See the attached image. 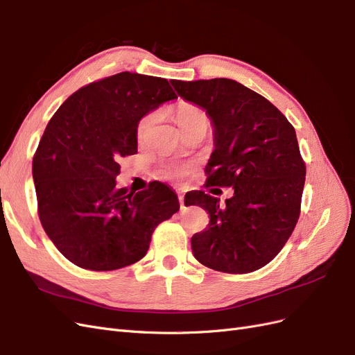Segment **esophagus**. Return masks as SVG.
<instances>
[{
  "label": "esophagus",
  "instance_id": "34e87169",
  "mask_svg": "<svg viewBox=\"0 0 355 355\" xmlns=\"http://www.w3.org/2000/svg\"><path fill=\"white\" fill-rule=\"evenodd\" d=\"M179 204H180V209L185 207V204H184V194H182V192H179Z\"/></svg>",
  "mask_w": 355,
  "mask_h": 355
}]
</instances>
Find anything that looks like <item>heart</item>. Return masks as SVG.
Instances as JSON below:
<instances>
[{"label": "heart", "mask_w": 355, "mask_h": 355, "mask_svg": "<svg viewBox=\"0 0 355 355\" xmlns=\"http://www.w3.org/2000/svg\"><path fill=\"white\" fill-rule=\"evenodd\" d=\"M176 120H178L180 130H182V128L191 125V124H194V123H201V121L209 123L206 112H204L200 108H197V106H194V105H189V103H184V105L179 106ZM153 121H154V115H148V116L144 118L141 124H139V128H137L139 139H142L146 135V132L149 130V127H151ZM187 171H188V166L170 164V166L166 167L164 175L167 178H180V176H184Z\"/></svg>", "instance_id": "obj_1"}]
</instances>
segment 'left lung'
Segmentation results:
<instances>
[{
    "instance_id": "8db88e82",
    "label": "left lung",
    "mask_w": 355,
    "mask_h": 355,
    "mask_svg": "<svg viewBox=\"0 0 355 355\" xmlns=\"http://www.w3.org/2000/svg\"><path fill=\"white\" fill-rule=\"evenodd\" d=\"M170 83L210 118L214 149L207 187L234 189L222 206L219 198L196 192L191 204L206 209L210 223L192 235V253L222 272L259 270L283 249L299 219L306 171L295 128L270 101L234 80Z\"/></svg>"
}]
</instances>
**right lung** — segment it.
<instances>
[{
    "label": "right lung",
    "instance_id": "1",
    "mask_svg": "<svg viewBox=\"0 0 355 355\" xmlns=\"http://www.w3.org/2000/svg\"><path fill=\"white\" fill-rule=\"evenodd\" d=\"M178 99L166 78L120 72L71 94L49 121L32 161L42 228L68 261L112 271L141 261L158 223L179 210L173 189L153 182L116 188L121 157L137 153V125Z\"/></svg>",
    "mask_w": 355,
    "mask_h": 355
}]
</instances>
